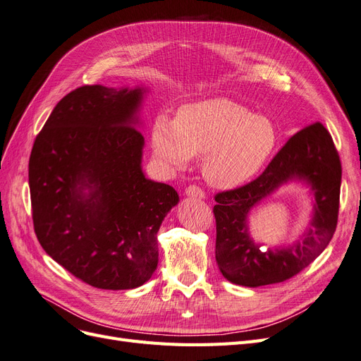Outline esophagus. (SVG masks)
I'll return each instance as SVG.
<instances>
[{"instance_id":"34e87169","label":"esophagus","mask_w":361,"mask_h":361,"mask_svg":"<svg viewBox=\"0 0 361 361\" xmlns=\"http://www.w3.org/2000/svg\"><path fill=\"white\" fill-rule=\"evenodd\" d=\"M185 195L187 197H192V199H204V191L199 187H188L187 190H185Z\"/></svg>"}]
</instances>
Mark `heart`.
Wrapping results in <instances>:
<instances>
[{
    "label": "heart",
    "instance_id": "heart-1",
    "mask_svg": "<svg viewBox=\"0 0 361 361\" xmlns=\"http://www.w3.org/2000/svg\"><path fill=\"white\" fill-rule=\"evenodd\" d=\"M277 129L265 116L227 97L182 106L176 120L159 114L150 130L154 157L166 169L187 167L204 158L203 174L212 187L232 190L256 178L277 145Z\"/></svg>",
    "mask_w": 361,
    "mask_h": 361
}]
</instances>
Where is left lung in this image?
<instances>
[{
    "label": "left lung",
    "instance_id": "8db88e82",
    "mask_svg": "<svg viewBox=\"0 0 361 361\" xmlns=\"http://www.w3.org/2000/svg\"><path fill=\"white\" fill-rule=\"evenodd\" d=\"M342 166L329 130L321 123L304 126L274 157L257 179L215 195V259L224 279L259 288L298 274L330 244L336 231ZM298 181L314 195L312 216L302 241L264 250L249 235L247 215L283 184Z\"/></svg>",
    "mask_w": 361,
    "mask_h": 361
}]
</instances>
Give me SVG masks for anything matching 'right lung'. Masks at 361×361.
<instances>
[{
  "instance_id": "obj_1",
  "label": "right lung",
  "mask_w": 361,
  "mask_h": 361,
  "mask_svg": "<svg viewBox=\"0 0 361 361\" xmlns=\"http://www.w3.org/2000/svg\"><path fill=\"white\" fill-rule=\"evenodd\" d=\"M146 87L84 85L54 108L28 164L43 250L97 289L138 288L158 267L157 235L179 203L145 176L140 111Z\"/></svg>"
}]
</instances>
